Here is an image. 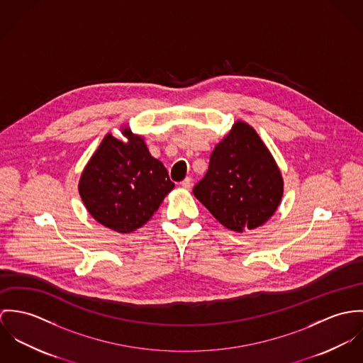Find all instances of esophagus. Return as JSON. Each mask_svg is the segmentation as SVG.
Masks as SVG:
<instances>
[{"label": "esophagus", "instance_id": "obj_1", "mask_svg": "<svg viewBox=\"0 0 363 363\" xmlns=\"http://www.w3.org/2000/svg\"><path fill=\"white\" fill-rule=\"evenodd\" d=\"M181 185H182L185 189H191V186H192V178L186 177V178L181 182Z\"/></svg>", "mask_w": 363, "mask_h": 363}]
</instances>
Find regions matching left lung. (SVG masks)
Here are the masks:
<instances>
[{
    "label": "left lung",
    "mask_w": 363,
    "mask_h": 363,
    "mask_svg": "<svg viewBox=\"0 0 363 363\" xmlns=\"http://www.w3.org/2000/svg\"><path fill=\"white\" fill-rule=\"evenodd\" d=\"M194 195L228 230H253L280 204L281 172L255 129L237 122L213 150Z\"/></svg>",
    "instance_id": "obj_1"
}]
</instances>
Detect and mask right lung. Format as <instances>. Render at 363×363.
<instances>
[{
  "mask_svg": "<svg viewBox=\"0 0 363 363\" xmlns=\"http://www.w3.org/2000/svg\"><path fill=\"white\" fill-rule=\"evenodd\" d=\"M123 132L126 143L113 135L104 138L82 174L79 194L93 218L128 234L150 220L174 182L143 139Z\"/></svg>",
  "mask_w": 363,
  "mask_h": 363,
  "instance_id": "right-lung-1",
  "label": "right lung"
}]
</instances>
